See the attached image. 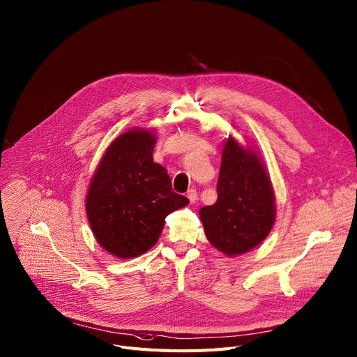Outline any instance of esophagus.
Returning <instances> with one entry per match:
<instances>
[{"mask_svg":"<svg viewBox=\"0 0 357 357\" xmlns=\"http://www.w3.org/2000/svg\"><path fill=\"white\" fill-rule=\"evenodd\" d=\"M186 197H188V199H189V202H191V204H195L197 199H198V194H197L195 189H189Z\"/></svg>","mask_w":357,"mask_h":357,"instance_id":"esophagus-1","label":"esophagus"}]
</instances>
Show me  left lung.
Masks as SVG:
<instances>
[{
  "instance_id": "left-lung-1",
  "label": "left lung",
  "mask_w": 357,
  "mask_h": 357,
  "mask_svg": "<svg viewBox=\"0 0 357 357\" xmlns=\"http://www.w3.org/2000/svg\"><path fill=\"white\" fill-rule=\"evenodd\" d=\"M217 191V202L199 209L211 245L235 257L263 243L275 222L273 183L259 153L231 135L222 149Z\"/></svg>"
}]
</instances>
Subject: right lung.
Instances as JSON below:
<instances>
[{
	"label": "right lung",
	"instance_id": "right-lung-1",
	"mask_svg": "<svg viewBox=\"0 0 357 357\" xmlns=\"http://www.w3.org/2000/svg\"><path fill=\"white\" fill-rule=\"evenodd\" d=\"M149 129L119 135L103 153L86 195L94 238L116 258H135L159 240L166 215L189 204L172 191L171 178L153 162Z\"/></svg>",
	"mask_w": 357,
	"mask_h": 357
}]
</instances>
